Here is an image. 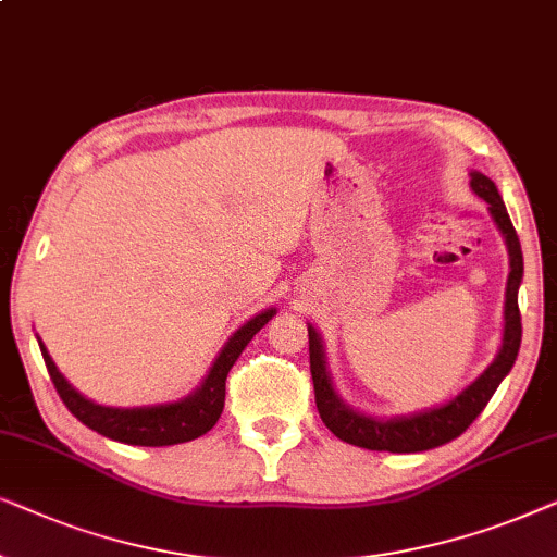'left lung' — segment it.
<instances>
[{
    "label": "left lung",
    "mask_w": 557,
    "mask_h": 557,
    "mask_svg": "<svg viewBox=\"0 0 557 557\" xmlns=\"http://www.w3.org/2000/svg\"><path fill=\"white\" fill-rule=\"evenodd\" d=\"M471 188L479 198L488 203V211L499 226V232L507 239L509 249V280H507V302H504V338L502 348L492 361V367L479 376L471 387H466L456 399L448 405L435 407V410L410 414V418H392V420H374L367 414L354 412L351 407L341 403L336 392L331 387V376L325 372V356L321 336L313 325H308V351H310V374H313V389H315V405L318 414L325 422L336 438L351 446L367 448V450H389V454H420V450H430L446 446L473 420L479 418L488 399L499 387V382L509 374L515 367L517 354H520L522 341V315L520 306H517V290L522 283V247L517 239L515 226H511L509 213L504 209V201L496 190V185L488 181L486 175L471 173Z\"/></svg>",
    "instance_id": "left-lung-1"
}]
</instances>
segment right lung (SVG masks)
Here are the masks:
<instances>
[{
  "label": "right lung",
  "instance_id": "right-lung-1",
  "mask_svg": "<svg viewBox=\"0 0 557 557\" xmlns=\"http://www.w3.org/2000/svg\"><path fill=\"white\" fill-rule=\"evenodd\" d=\"M274 315V310H264L244 323L239 331L228 338L224 351L213 361L209 376H206L201 387L185 397L183 403L175 405H158V407H135V410H119V407H101L91 403V399L81 397L58 367L50 359L48 348L42 346L40 351L46 359L48 374L53 380L58 395H61L63 405L69 407L73 418H78L86 428L96 430V433L107 435L111 441L127 443V446H175V443H188L201 438L203 433L216 425V420L224 412V397H226V376L234 361L239 359L244 346L255 338V333Z\"/></svg>",
  "mask_w": 557,
  "mask_h": 557
}]
</instances>
